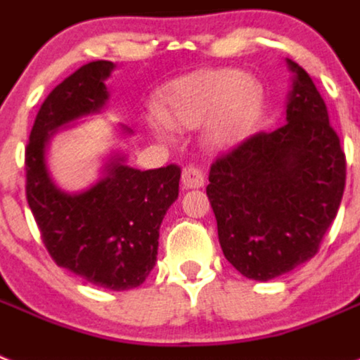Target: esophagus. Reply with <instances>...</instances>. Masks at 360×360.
I'll return each instance as SVG.
<instances>
[{"instance_id":"obj_1","label":"esophagus","mask_w":360,"mask_h":360,"mask_svg":"<svg viewBox=\"0 0 360 360\" xmlns=\"http://www.w3.org/2000/svg\"><path fill=\"white\" fill-rule=\"evenodd\" d=\"M181 181H183L185 188H201L205 185V174L198 166H186L183 168Z\"/></svg>"}]
</instances>
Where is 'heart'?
Returning <instances> with one entry per match:
<instances>
[{
    "label": "heart",
    "instance_id": "b5f03b06",
    "mask_svg": "<svg viewBox=\"0 0 360 360\" xmlns=\"http://www.w3.org/2000/svg\"><path fill=\"white\" fill-rule=\"evenodd\" d=\"M264 89L258 80L238 69H199L172 80L159 102V113L148 115V128L159 139H170L172 128H199L210 148H231L258 120Z\"/></svg>",
    "mask_w": 360,
    "mask_h": 360
}]
</instances>
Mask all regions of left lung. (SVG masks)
<instances>
[{"label":"left lung","instance_id":"8db88e82","mask_svg":"<svg viewBox=\"0 0 360 360\" xmlns=\"http://www.w3.org/2000/svg\"><path fill=\"white\" fill-rule=\"evenodd\" d=\"M292 72L285 122L217 157L207 195L225 258L258 282L292 271L319 252L339 212L346 157L311 77Z\"/></svg>","mask_w":360,"mask_h":360}]
</instances>
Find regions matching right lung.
I'll return each instance as SVG.
<instances>
[{"instance_id":"right-lung-1","label":"right lung","mask_w":360,"mask_h":360,"mask_svg":"<svg viewBox=\"0 0 360 360\" xmlns=\"http://www.w3.org/2000/svg\"><path fill=\"white\" fill-rule=\"evenodd\" d=\"M113 62L82 65L54 87L36 115L25 150L27 201L56 265L96 288H139L157 262L162 217L179 195L181 168L137 170L113 153L102 177L84 192H65L47 168V150L62 126L104 110ZM124 135L134 131L122 126Z\"/></svg>"}]
</instances>
